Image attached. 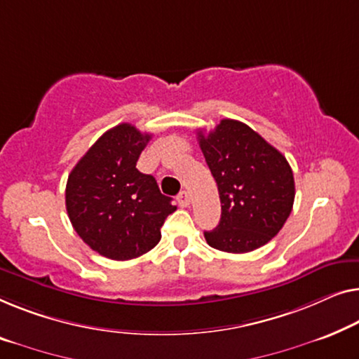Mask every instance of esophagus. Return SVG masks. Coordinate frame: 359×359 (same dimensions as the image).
I'll return each mask as SVG.
<instances>
[{
    "label": "esophagus",
    "mask_w": 359,
    "mask_h": 359,
    "mask_svg": "<svg viewBox=\"0 0 359 359\" xmlns=\"http://www.w3.org/2000/svg\"><path fill=\"white\" fill-rule=\"evenodd\" d=\"M176 201H178V204H180L181 207H188L189 202H191L189 194H188V192H186V191H181L180 194H178V197H176Z\"/></svg>",
    "instance_id": "esophagus-1"
}]
</instances>
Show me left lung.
Masks as SVG:
<instances>
[{"instance_id": "obj_1", "label": "left lung", "mask_w": 359, "mask_h": 359, "mask_svg": "<svg viewBox=\"0 0 359 359\" xmlns=\"http://www.w3.org/2000/svg\"><path fill=\"white\" fill-rule=\"evenodd\" d=\"M197 141L218 186L222 217L205 231L218 251L243 254L267 244L292 214L293 171L266 139L236 119H222Z\"/></svg>"}]
</instances>
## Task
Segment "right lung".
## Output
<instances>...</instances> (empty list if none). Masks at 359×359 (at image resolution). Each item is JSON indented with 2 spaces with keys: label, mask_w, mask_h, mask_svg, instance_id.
Segmentation results:
<instances>
[{
  "label": "right lung",
  "mask_w": 359,
  "mask_h": 359,
  "mask_svg": "<svg viewBox=\"0 0 359 359\" xmlns=\"http://www.w3.org/2000/svg\"><path fill=\"white\" fill-rule=\"evenodd\" d=\"M150 137L133 124H118L98 137L67 178L72 226L87 246L113 261H129L157 246L165 218L176 210L154 176L136 168Z\"/></svg>",
  "instance_id": "1"
}]
</instances>
